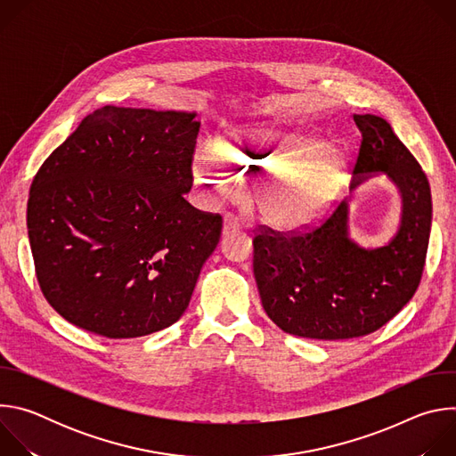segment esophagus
Returning <instances> with one entry per match:
<instances>
[{"instance_id": "34e87169", "label": "esophagus", "mask_w": 456, "mask_h": 456, "mask_svg": "<svg viewBox=\"0 0 456 456\" xmlns=\"http://www.w3.org/2000/svg\"><path fill=\"white\" fill-rule=\"evenodd\" d=\"M222 231H224V234L241 231V224L238 222V218H236V216H232V215H225V216H224V227H222Z\"/></svg>"}]
</instances>
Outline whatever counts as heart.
Returning a JSON list of instances; mask_svg holds the SVG:
<instances>
[{
    "label": "heart",
    "instance_id": "obj_1",
    "mask_svg": "<svg viewBox=\"0 0 456 456\" xmlns=\"http://www.w3.org/2000/svg\"><path fill=\"white\" fill-rule=\"evenodd\" d=\"M224 165L236 176L257 175L248 189L259 215L276 229L294 231L322 215L341 191L348 169L341 148L305 127L245 124L225 134L218 146H204L192 175L206 202L234 191Z\"/></svg>",
    "mask_w": 456,
    "mask_h": 456
}]
</instances>
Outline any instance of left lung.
<instances>
[{"label": "left lung", "instance_id": "left-lung-1", "mask_svg": "<svg viewBox=\"0 0 456 456\" xmlns=\"http://www.w3.org/2000/svg\"><path fill=\"white\" fill-rule=\"evenodd\" d=\"M361 132L352 191L384 175L401 194L397 232L362 247L350 236V199L315 229L254 236V278L267 315L292 336L352 339L375 332L413 297L431 231V189L420 164L382 117L354 115Z\"/></svg>", "mask_w": 456, "mask_h": 456}]
</instances>
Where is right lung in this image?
<instances>
[{
	"label": "right lung",
	"instance_id": "1",
	"mask_svg": "<svg viewBox=\"0 0 456 456\" xmlns=\"http://www.w3.org/2000/svg\"><path fill=\"white\" fill-rule=\"evenodd\" d=\"M194 111L102 106L39 167L27 206L43 296L76 327L142 338L185 312L222 234L187 204Z\"/></svg>",
	"mask_w": 456,
	"mask_h": 456
}]
</instances>
